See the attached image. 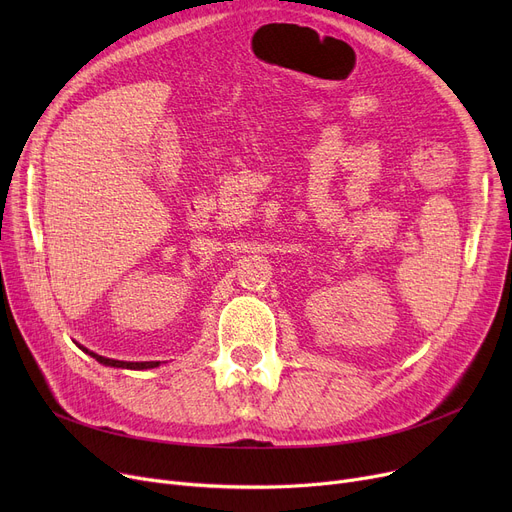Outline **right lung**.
<instances>
[{"mask_svg": "<svg viewBox=\"0 0 512 512\" xmlns=\"http://www.w3.org/2000/svg\"><path fill=\"white\" fill-rule=\"evenodd\" d=\"M80 346V344H78ZM87 355H91L95 361H99L101 365H107V367H122V369H151V367H157L159 361H143V363H130V361H116V359H107V357H101L97 353H91L89 348L80 346Z\"/></svg>", "mask_w": 512, "mask_h": 512, "instance_id": "right-lung-1", "label": "right lung"}]
</instances>
